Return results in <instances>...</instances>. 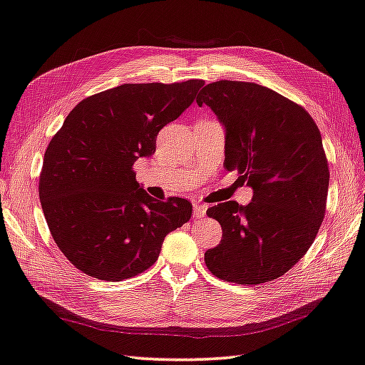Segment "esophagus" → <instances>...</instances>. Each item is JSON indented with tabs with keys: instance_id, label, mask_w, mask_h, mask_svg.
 Returning a JSON list of instances; mask_svg holds the SVG:
<instances>
[{
	"instance_id": "obj_1",
	"label": "esophagus",
	"mask_w": 365,
	"mask_h": 365,
	"mask_svg": "<svg viewBox=\"0 0 365 365\" xmlns=\"http://www.w3.org/2000/svg\"><path fill=\"white\" fill-rule=\"evenodd\" d=\"M205 212H207V204L195 202V217H196V218L205 217Z\"/></svg>"
}]
</instances>
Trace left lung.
<instances>
[{
	"label": "left lung",
	"instance_id": "1",
	"mask_svg": "<svg viewBox=\"0 0 365 365\" xmlns=\"http://www.w3.org/2000/svg\"><path fill=\"white\" fill-rule=\"evenodd\" d=\"M196 103L225 125V168L253 188L248 205L207 210L223 239L205 252V266L237 284L272 282L307 253L324 220L329 168L321 133L302 106L258 83L212 82Z\"/></svg>",
	"mask_w": 365,
	"mask_h": 365
}]
</instances>
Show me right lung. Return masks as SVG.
<instances>
[{"label":"right lung","mask_w":365,"mask_h":365,"mask_svg":"<svg viewBox=\"0 0 365 365\" xmlns=\"http://www.w3.org/2000/svg\"><path fill=\"white\" fill-rule=\"evenodd\" d=\"M204 81L123 83L82 99L46 150L39 199L55 244L106 282L156 262L166 235L191 218L187 199L147 195L134 163L152 156L161 128L182 115Z\"/></svg>","instance_id":"add662e5"}]
</instances>
